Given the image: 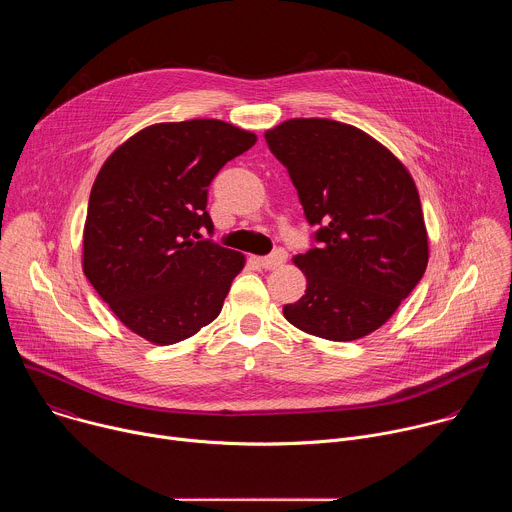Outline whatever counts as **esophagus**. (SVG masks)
I'll list each match as a JSON object with an SVG mask.
<instances>
[{
    "label": "esophagus",
    "mask_w": 512,
    "mask_h": 512,
    "mask_svg": "<svg viewBox=\"0 0 512 512\" xmlns=\"http://www.w3.org/2000/svg\"><path fill=\"white\" fill-rule=\"evenodd\" d=\"M285 261H287V251H285V249H277V251H273L271 255L259 259L261 267H265V269H275V267L283 265Z\"/></svg>",
    "instance_id": "34e87169"
}]
</instances>
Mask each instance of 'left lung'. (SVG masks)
<instances>
[{
    "label": "left lung",
    "mask_w": 512,
    "mask_h": 512,
    "mask_svg": "<svg viewBox=\"0 0 512 512\" xmlns=\"http://www.w3.org/2000/svg\"><path fill=\"white\" fill-rule=\"evenodd\" d=\"M318 231L294 257L306 294L283 306L296 328L334 342L381 328L421 281L427 231L409 170L362 129L332 119H289L265 131Z\"/></svg>",
    "instance_id": "8db88e82"
}]
</instances>
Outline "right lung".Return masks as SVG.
Segmentation results:
<instances>
[{"label": "right lung", "mask_w": 512, "mask_h": 512, "mask_svg": "<svg viewBox=\"0 0 512 512\" xmlns=\"http://www.w3.org/2000/svg\"><path fill=\"white\" fill-rule=\"evenodd\" d=\"M257 135L218 119L137 131L99 170L83 233V271L137 336L168 346L223 310L245 255L200 239L212 233L208 186Z\"/></svg>", "instance_id": "obj_1"}]
</instances>
